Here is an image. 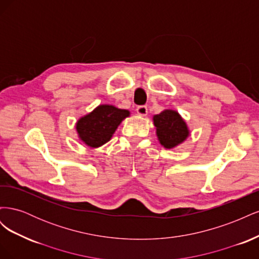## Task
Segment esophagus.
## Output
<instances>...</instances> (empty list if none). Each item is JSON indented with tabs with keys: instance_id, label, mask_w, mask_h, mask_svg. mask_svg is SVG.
Returning <instances> with one entry per match:
<instances>
[{
	"instance_id": "obj_1",
	"label": "esophagus",
	"mask_w": 259,
	"mask_h": 259,
	"mask_svg": "<svg viewBox=\"0 0 259 259\" xmlns=\"http://www.w3.org/2000/svg\"><path fill=\"white\" fill-rule=\"evenodd\" d=\"M136 111H137V113H138L139 115L145 116V115H147V113H148V108H147L146 106H138L137 109H136Z\"/></svg>"
}]
</instances>
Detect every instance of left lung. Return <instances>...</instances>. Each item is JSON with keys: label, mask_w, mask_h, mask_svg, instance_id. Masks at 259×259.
<instances>
[{"label": "left lung", "mask_w": 259, "mask_h": 259, "mask_svg": "<svg viewBox=\"0 0 259 259\" xmlns=\"http://www.w3.org/2000/svg\"><path fill=\"white\" fill-rule=\"evenodd\" d=\"M153 123L161 145L166 149L182 144L189 135L186 122L174 110H164L154 115Z\"/></svg>", "instance_id": "left-lung-1"}]
</instances>
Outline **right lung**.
<instances>
[{"label": "right lung", "instance_id": "add662e5", "mask_svg": "<svg viewBox=\"0 0 259 259\" xmlns=\"http://www.w3.org/2000/svg\"><path fill=\"white\" fill-rule=\"evenodd\" d=\"M130 115V111L109 105L98 106L95 110L76 123V131L83 143L97 148L108 143L120 123Z\"/></svg>", "mask_w": 259, "mask_h": 259}]
</instances>
